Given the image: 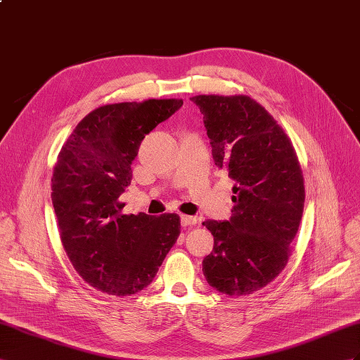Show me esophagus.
I'll list each match as a JSON object with an SVG mask.
<instances>
[{
    "mask_svg": "<svg viewBox=\"0 0 360 360\" xmlns=\"http://www.w3.org/2000/svg\"><path fill=\"white\" fill-rule=\"evenodd\" d=\"M196 224H198V219L195 216H186V214L181 216V225L182 226H191V225H196Z\"/></svg>",
    "mask_w": 360,
    "mask_h": 360,
    "instance_id": "34e87169",
    "label": "esophagus"
}]
</instances>
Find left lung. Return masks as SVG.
Masks as SVG:
<instances>
[{
    "mask_svg": "<svg viewBox=\"0 0 360 360\" xmlns=\"http://www.w3.org/2000/svg\"><path fill=\"white\" fill-rule=\"evenodd\" d=\"M219 169L233 179V216L205 220L214 246L202 262L211 288L250 295L289 260L304 208V179L288 135L262 105L246 96H195Z\"/></svg>",
    "mask_w": 360,
    "mask_h": 360,
    "instance_id": "1",
    "label": "left lung"
}]
</instances>
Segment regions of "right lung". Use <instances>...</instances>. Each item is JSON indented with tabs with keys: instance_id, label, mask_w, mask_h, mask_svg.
I'll return each instance as SVG.
<instances>
[{
	"instance_id": "1",
	"label": "right lung",
	"mask_w": 360,
	"mask_h": 360,
	"mask_svg": "<svg viewBox=\"0 0 360 360\" xmlns=\"http://www.w3.org/2000/svg\"><path fill=\"white\" fill-rule=\"evenodd\" d=\"M181 106L176 98L100 106L76 126L58 156L51 200L62 245L82 278L108 295L147 288L181 233L178 214L127 216L118 202L144 135Z\"/></svg>"
}]
</instances>
